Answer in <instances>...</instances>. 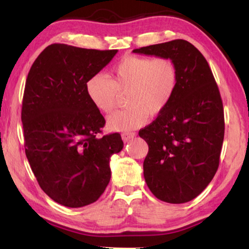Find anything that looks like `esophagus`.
Segmentation results:
<instances>
[{
	"label": "esophagus",
	"instance_id": "1",
	"mask_svg": "<svg viewBox=\"0 0 249 249\" xmlns=\"http://www.w3.org/2000/svg\"><path fill=\"white\" fill-rule=\"evenodd\" d=\"M135 136H136V134L135 133H123L122 134V140H123L124 142H127L130 140H133Z\"/></svg>",
	"mask_w": 249,
	"mask_h": 249
}]
</instances>
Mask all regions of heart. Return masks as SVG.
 <instances>
[{"label":"heart","mask_w":249,"mask_h":249,"mask_svg":"<svg viewBox=\"0 0 249 249\" xmlns=\"http://www.w3.org/2000/svg\"><path fill=\"white\" fill-rule=\"evenodd\" d=\"M178 68L170 58L126 56L113 68L111 78L94 74L86 83L91 103L103 114H109L120 94L126 95L124 111L107 119L113 132H128L146 124L148 116L166 111L178 87Z\"/></svg>","instance_id":"1"}]
</instances>
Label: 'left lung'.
<instances>
[{
    "label": "left lung",
    "instance_id": "8db88e82",
    "mask_svg": "<svg viewBox=\"0 0 249 249\" xmlns=\"http://www.w3.org/2000/svg\"><path fill=\"white\" fill-rule=\"evenodd\" d=\"M133 53L167 57L178 68L176 93L166 111L140 130L148 144L144 177L157 199L180 204L208 187L220 165L224 109L212 70L199 50L183 39Z\"/></svg>",
    "mask_w": 249,
    "mask_h": 249
}]
</instances>
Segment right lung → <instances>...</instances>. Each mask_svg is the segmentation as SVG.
Here are the masks:
<instances>
[{
    "mask_svg": "<svg viewBox=\"0 0 249 249\" xmlns=\"http://www.w3.org/2000/svg\"><path fill=\"white\" fill-rule=\"evenodd\" d=\"M116 53L53 44L27 75L25 153L43 191L68 208H82L102 196L111 179L109 158L123 149L119 133L99 136L105 120L86 92L88 80Z\"/></svg>",
    "mask_w": 249,
    "mask_h": 249,
    "instance_id": "1",
    "label": "right lung"
}]
</instances>
